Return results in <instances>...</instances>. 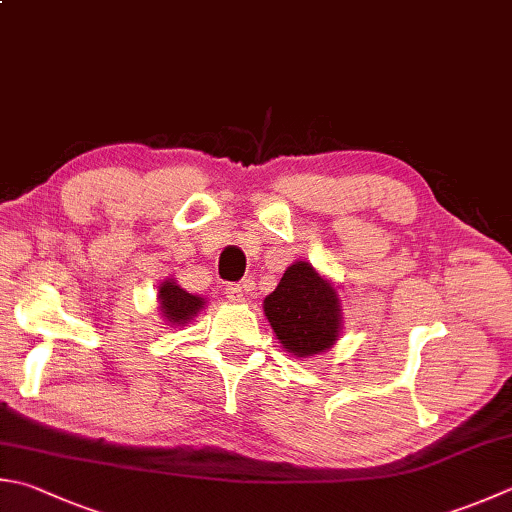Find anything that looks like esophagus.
<instances>
[{
  "mask_svg": "<svg viewBox=\"0 0 512 512\" xmlns=\"http://www.w3.org/2000/svg\"><path fill=\"white\" fill-rule=\"evenodd\" d=\"M225 289H227V298L231 303H245L247 301L243 285H227Z\"/></svg>",
  "mask_w": 512,
  "mask_h": 512,
  "instance_id": "esophagus-1",
  "label": "esophagus"
}]
</instances>
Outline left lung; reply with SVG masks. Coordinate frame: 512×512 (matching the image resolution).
Here are the masks:
<instances>
[{"instance_id": "left-lung-1", "label": "left lung", "mask_w": 512, "mask_h": 512, "mask_svg": "<svg viewBox=\"0 0 512 512\" xmlns=\"http://www.w3.org/2000/svg\"><path fill=\"white\" fill-rule=\"evenodd\" d=\"M263 312L283 350L298 359L323 354L341 339L339 287L307 260L285 269L281 283L265 296Z\"/></svg>"}]
</instances>
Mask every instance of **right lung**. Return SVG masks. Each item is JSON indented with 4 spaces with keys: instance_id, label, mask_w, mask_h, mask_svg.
Segmentation results:
<instances>
[{
    "instance_id": "right-lung-1",
    "label": "right lung",
    "mask_w": 512,
    "mask_h": 512,
    "mask_svg": "<svg viewBox=\"0 0 512 512\" xmlns=\"http://www.w3.org/2000/svg\"><path fill=\"white\" fill-rule=\"evenodd\" d=\"M207 301L198 294H189L178 285L176 278H165L158 285V312L169 327L187 325L205 310Z\"/></svg>"
}]
</instances>
